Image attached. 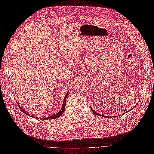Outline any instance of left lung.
<instances>
[{"instance_id": "1", "label": "left lung", "mask_w": 154, "mask_h": 154, "mask_svg": "<svg viewBox=\"0 0 154 154\" xmlns=\"http://www.w3.org/2000/svg\"><path fill=\"white\" fill-rule=\"evenodd\" d=\"M91 110L93 112V113L95 114L96 115H98V116H103V117H105V116H103V115H101V114H99L97 113V112H95L94 110H93L91 107ZM109 117H110V116H109Z\"/></svg>"}]
</instances>
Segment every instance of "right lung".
<instances>
[{"label":"right lung","mask_w":154,"mask_h":154,"mask_svg":"<svg viewBox=\"0 0 154 154\" xmlns=\"http://www.w3.org/2000/svg\"><path fill=\"white\" fill-rule=\"evenodd\" d=\"M69 93V91L67 92V93H66V95L65 96V99H64V100H63V106H62L61 109L58 112H57V113H56V114H54V115H52V116H49V117H46V118H44H44H40V117H37V116H33V115L31 114H29V112H27V111H25V110L23 109V108H22V107L20 105V104H19L18 103H17V104H18L19 107H20V108L22 112H24V113L26 114L27 115H28V116H31V117H32V118H37V119H56V118H58L59 117H60V116H61L63 114V112H64V111H65V110L66 97H67V95H68Z\"/></svg>","instance_id":"right-lung-1"}]
</instances>
